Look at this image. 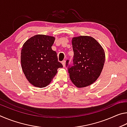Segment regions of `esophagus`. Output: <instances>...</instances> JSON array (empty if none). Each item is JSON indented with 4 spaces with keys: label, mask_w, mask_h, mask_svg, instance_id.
Wrapping results in <instances>:
<instances>
[{
    "label": "esophagus",
    "mask_w": 127,
    "mask_h": 127,
    "mask_svg": "<svg viewBox=\"0 0 127 127\" xmlns=\"http://www.w3.org/2000/svg\"><path fill=\"white\" fill-rule=\"evenodd\" d=\"M65 64H66V61H63L62 62V64H63V67H65Z\"/></svg>",
    "instance_id": "1"
}]
</instances>
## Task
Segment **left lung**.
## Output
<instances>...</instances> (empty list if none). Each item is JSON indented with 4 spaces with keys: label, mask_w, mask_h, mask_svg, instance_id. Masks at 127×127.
<instances>
[{
    "label": "left lung",
    "mask_w": 127,
    "mask_h": 127,
    "mask_svg": "<svg viewBox=\"0 0 127 127\" xmlns=\"http://www.w3.org/2000/svg\"><path fill=\"white\" fill-rule=\"evenodd\" d=\"M73 64L66 62L69 77L78 88L90 86L96 81L105 63L104 49L94 38L80 36L72 38Z\"/></svg>",
    "instance_id": "8db88e82"
}]
</instances>
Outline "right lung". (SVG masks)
<instances>
[{"instance_id": "obj_1", "label": "right lung", "mask_w": 127, "mask_h": 127, "mask_svg": "<svg viewBox=\"0 0 127 127\" xmlns=\"http://www.w3.org/2000/svg\"><path fill=\"white\" fill-rule=\"evenodd\" d=\"M55 37L36 35L23 44L21 54L23 72L30 83L42 88L51 82L59 68L63 67L58 61L57 54L51 49Z\"/></svg>"}]
</instances>
